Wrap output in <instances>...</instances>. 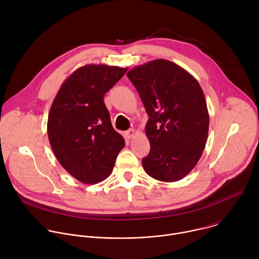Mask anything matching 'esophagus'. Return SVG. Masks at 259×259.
Wrapping results in <instances>:
<instances>
[{
    "label": "esophagus",
    "mask_w": 259,
    "mask_h": 259,
    "mask_svg": "<svg viewBox=\"0 0 259 259\" xmlns=\"http://www.w3.org/2000/svg\"><path fill=\"white\" fill-rule=\"evenodd\" d=\"M124 135H125V137H127V138H132L133 135H134V130H133V129H129V130H127V131L124 132Z\"/></svg>",
    "instance_id": "esophagus-1"
}]
</instances>
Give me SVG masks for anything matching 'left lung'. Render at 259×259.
<instances>
[{
	"mask_svg": "<svg viewBox=\"0 0 259 259\" xmlns=\"http://www.w3.org/2000/svg\"><path fill=\"white\" fill-rule=\"evenodd\" d=\"M127 77L150 117L145 134L151 152L142 159L143 169L160 181L182 179L199 162L208 137L209 114L199 82L166 59L135 66Z\"/></svg>",
	"mask_w": 259,
	"mask_h": 259,
	"instance_id": "8db88e82",
	"label": "left lung"
}]
</instances>
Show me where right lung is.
<instances>
[{
  "instance_id": "1",
  "label": "right lung",
  "mask_w": 259,
  "mask_h": 259,
  "mask_svg": "<svg viewBox=\"0 0 259 259\" xmlns=\"http://www.w3.org/2000/svg\"><path fill=\"white\" fill-rule=\"evenodd\" d=\"M127 69L84 65L63 82L52 102L47 123L52 151L60 165L83 183L107 178L125 146L123 136L113 128L103 97Z\"/></svg>"
}]
</instances>
